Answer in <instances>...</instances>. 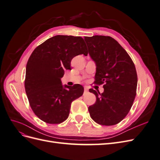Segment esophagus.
Returning a JSON list of instances; mask_svg holds the SVG:
<instances>
[{"label": "esophagus", "mask_w": 160, "mask_h": 160, "mask_svg": "<svg viewBox=\"0 0 160 160\" xmlns=\"http://www.w3.org/2000/svg\"><path fill=\"white\" fill-rule=\"evenodd\" d=\"M84 90H85V92H87V91H89V89H88V88H84Z\"/></svg>", "instance_id": "34e87169"}]
</instances>
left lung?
<instances>
[{"label":"left lung","mask_w":160,"mask_h":160,"mask_svg":"<svg viewBox=\"0 0 160 160\" xmlns=\"http://www.w3.org/2000/svg\"><path fill=\"white\" fill-rule=\"evenodd\" d=\"M89 55L96 65L95 83H104L102 93L90 89L96 102L88 109L91 118L103 125H113L128 115L136 95L138 75L128 52L109 36L85 37Z\"/></svg>","instance_id":"left-lung-1"}]
</instances>
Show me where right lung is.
I'll list each match as a JSON object with an SVG mask.
<instances>
[{"mask_svg":"<svg viewBox=\"0 0 160 160\" xmlns=\"http://www.w3.org/2000/svg\"><path fill=\"white\" fill-rule=\"evenodd\" d=\"M88 54L81 37L56 35L33 51L26 67L25 91L33 112L51 124L63 122L69 117L71 104L83 93V87L62 85L64 69H71L74 57Z\"/></svg>","mask_w":160,"mask_h":160,"instance_id":"1","label":"right lung"}]
</instances>
